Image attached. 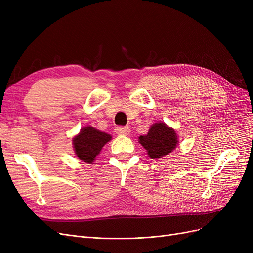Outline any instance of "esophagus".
Returning <instances> with one entry per match:
<instances>
[{"label":"esophagus","mask_w":253,"mask_h":253,"mask_svg":"<svg viewBox=\"0 0 253 253\" xmlns=\"http://www.w3.org/2000/svg\"><path fill=\"white\" fill-rule=\"evenodd\" d=\"M115 132H116L117 135H129V133H131V129H129V127L127 126H117L116 128H115Z\"/></svg>","instance_id":"34e87169"}]
</instances>
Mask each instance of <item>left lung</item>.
Masks as SVG:
<instances>
[{
    "mask_svg": "<svg viewBox=\"0 0 253 253\" xmlns=\"http://www.w3.org/2000/svg\"><path fill=\"white\" fill-rule=\"evenodd\" d=\"M138 141L152 158H162L172 153L179 143L177 133L164 121L153 124L148 134L138 137Z\"/></svg>",
    "mask_w": 253,
    "mask_h": 253,
    "instance_id": "obj_1",
    "label": "left lung"
}]
</instances>
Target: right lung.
I'll list each match as a JSON object with an SVG mask.
<instances>
[{
    "label": "right lung",
    "instance_id": "obj_1",
    "mask_svg": "<svg viewBox=\"0 0 253 253\" xmlns=\"http://www.w3.org/2000/svg\"><path fill=\"white\" fill-rule=\"evenodd\" d=\"M111 140L112 136L110 134L86 126L80 129L79 134L74 136L73 148L76 156L82 162L93 164L102 148Z\"/></svg>",
    "mask_w": 253,
    "mask_h": 253
}]
</instances>
